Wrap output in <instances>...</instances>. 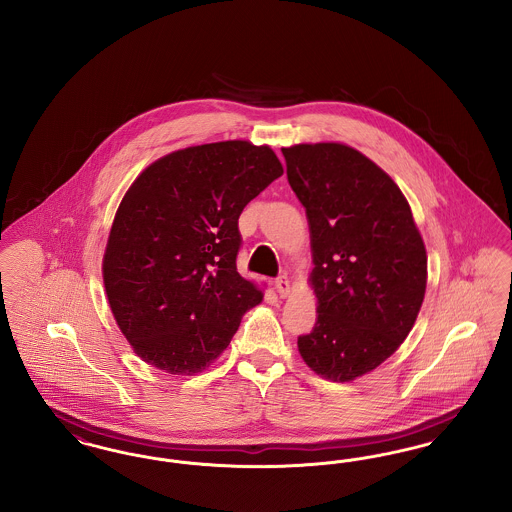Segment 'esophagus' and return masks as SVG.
<instances>
[{
    "label": "esophagus",
    "mask_w": 512,
    "mask_h": 512,
    "mask_svg": "<svg viewBox=\"0 0 512 512\" xmlns=\"http://www.w3.org/2000/svg\"><path fill=\"white\" fill-rule=\"evenodd\" d=\"M274 286H276V292H278L280 297H288L290 292H292V286H290V280H288V276H286V274L278 276V278H276V282H274Z\"/></svg>",
    "instance_id": "esophagus-1"
}]
</instances>
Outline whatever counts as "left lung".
Listing matches in <instances>:
<instances>
[{
  "instance_id": "obj_1",
  "label": "left lung",
  "mask_w": 512,
  "mask_h": 512,
  "mask_svg": "<svg viewBox=\"0 0 512 512\" xmlns=\"http://www.w3.org/2000/svg\"><path fill=\"white\" fill-rule=\"evenodd\" d=\"M282 153L309 219L318 299L317 324L297 347L318 376L351 382L409 336L426 292V247L405 195L361 151L299 144Z\"/></svg>"
}]
</instances>
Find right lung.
Segmentation results:
<instances>
[{
    "instance_id": "1",
    "label": "right lung",
    "mask_w": 512,
    "mask_h": 512,
    "mask_svg": "<svg viewBox=\"0 0 512 512\" xmlns=\"http://www.w3.org/2000/svg\"><path fill=\"white\" fill-rule=\"evenodd\" d=\"M282 172L270 147L230 140L169 153L128 188L105 247L103 284L146 363L201 372L263 301L236 268L238 219Z\"/></svg>"
}]
</instances>
